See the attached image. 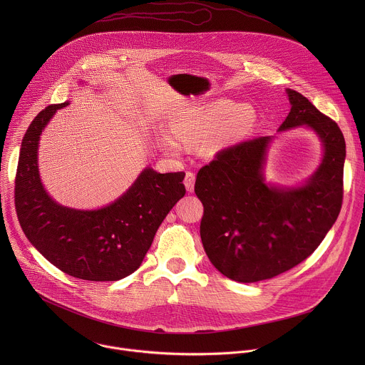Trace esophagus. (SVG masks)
Here are the masks:
<instances>
[{"label":"esophagus","mask_w":365,"mask_h":365,"mask_svg":"<svg viewBox=\"0 0 365 365\" xmlns=\"http://www.w3.org/2000/svg\"><path fill=\"white\" fill-rule=\"evenodd\" d=\"M184 184L187 191L192 192L194 191V184H195V174L192 171H187L185 173V178H184Z\"/></svg>","instance_id":"34e87169"}]
</instances>
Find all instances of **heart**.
<instances>
[{
  "instance_id": "heart-1",
  "label": "heart",
  "mask_w": 365,
  "mask_h": 365,
  "mask_svg": "<svg viewBox=\"0 0 365 365\" xmlns=\"http://www.w3.org/2000/svg\"><path fill=\"white\" fill-rule=\"evenodd\" d=\"M256 122V112L249 105L220 100L177 118L170 132L160 136L161 148L173 156L182 153V146L191 148L205 142V150L215 152L245 138Z\"/></svg>"
}]
</instances>
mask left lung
I'll use <instances>...</instances> for the list:
<instances>
[{
    "label": "left lung",
    "instance_id": "1",
    "mask_svg": "<svg viewBox=\"0 0 365 365\" xmlns=\"http://www.w3.org/2000/svg\"><path fill=\"white\" fill-rule=\"evenodd\" d=\"M291 110L279 130L309 126L324 146L320 167L301 188L264 182L269 136L222 149L204 165L195 194L204 205L200 233L210 262L237 282H257L307 260L343 204L346 142L339 125L302 94L287 90Z\"/></svg>",
    "mask_w": 365,
    "mask_h": 365
}]
</instances>
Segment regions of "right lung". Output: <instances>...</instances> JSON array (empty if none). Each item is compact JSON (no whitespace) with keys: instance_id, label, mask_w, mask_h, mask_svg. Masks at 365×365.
<instances>
[{"instance_id":"obj_1","label":"right lung","mask_w":365,"mask_h":365,"mask_svg":"<svg viewBox=\"0 0 365 365\" xmlns=\"http://www.w3.org/2000/svg\"><path fill=\"white\" fill-rule=\"evenodd\" d=\"M46 106L29 125L15 175V209L25 236L63 272L86 281H118L136 271L167 213L185 195L184 171L146 168L113 204L76 210L56 204L38 171L42 129L58 108Z\"/></svg>"}]
</instances>
